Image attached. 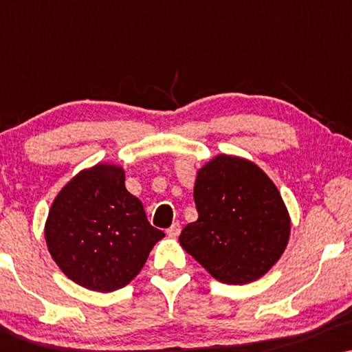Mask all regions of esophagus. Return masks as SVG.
<instances>
[{"instance_id":"obj_1","label":"esophagus","mask_w":352,"mask_h":352,"mask_svg":"<svg viewBox=\"0 0 352 352\" xmlns=\"http://www.w3.org/2000/svg\"><path fill=\"white\" fill-rule=\"evenodd\" d=\"M166 234L170 235V237H177V235L181 234V224L179 223H173L170 228H168Z\"/></svg>"}]
</instances>
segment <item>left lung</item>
Returning <instances> with one entry per match:
<instances>
[{
  "label": "left lung",
  "instance_id": "8db88e82",
  "mask_svg": "<svg viewBox=\"0 0 352 352\" xmlns=\"http://www.w3.org/2000/svg\"><path fill=\"white\" fill-rule=\"evenodd\" d=\"M199 219L179 235L181 247L216 280L243 285L282 256L290 216L266 173L245 158L218 155L197 173Z\"/></svg>",
  "mask_w": 352,
  "mask_h": 352
}]
</instances>
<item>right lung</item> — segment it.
<instances>
[{
    "label": "right lung",
    "instance_id": "obj_1",
    "mask_svg": "<svg viewBox=\"0 0 352 352\" xmlns=\"http://www.w3.org/2000/svg\"><path fill=\"white\" fill-rule=\"evenodd\" d=\"M45 235L62 272L102 293L128 285L165 237L147 221L141 200L126 190L123 168L100 163L78 173L59 192Z\"/></svg>",
    "mask_w": 352,
    "mask_h": 352
}]
</instances>
